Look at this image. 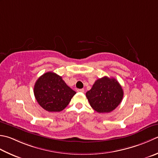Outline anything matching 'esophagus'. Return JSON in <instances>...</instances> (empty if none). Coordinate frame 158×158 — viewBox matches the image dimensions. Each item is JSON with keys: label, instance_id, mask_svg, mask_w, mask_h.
<instances>
[{"label": "esophagus", "instance_id": "1", "mask_svg": "<svg viewBox=\"0 0 158 158\" xmlns=\"http://www.w3.org/2000/svg\"><path fill=\"white\" fill-rule=\"evenodd\" d=\"M77 91L78 92H82V93H83V92H84V89H77Z\"/></svg>", "mask_w": 158, "mask_h": 158}]
</instances>
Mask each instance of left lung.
Segmentation results:
<instances>
[{"instance_id": "left-lung-1", "label": "left lung", "mask_w": 158, "mask_h": 158, "mask_svg": "<svg viewBox=\"0 0 158 158\" xmlns=\"http://www.w3.org/2000/svg\"><path fill=\"white\" fill-rule=\"evenodd\" d=\"M85 94L96 112L108 113L118 106L123 99V90L116 79L106 76L97 79Z\"/></svg>"}]
</instances>
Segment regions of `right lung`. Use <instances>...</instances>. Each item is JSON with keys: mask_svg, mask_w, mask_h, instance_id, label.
Returning <instances> with one entry per match:
<instances>
[{"mask_svg": "<svg viewBox=\"0 0 158 158\" xmlns=\"http://www.w3.org/2000/svg\"><path fill=\"white\" fill-rule=\"evenodd\" d=\"M75 94L61 77L52 72L40 77L34 85L37 101L43 109L50 112L62 111Z\"/></svg>", "mask_w": 158, "mask_h": 158, "instance_id": "1", "label": "right lung"}]
</instances>
